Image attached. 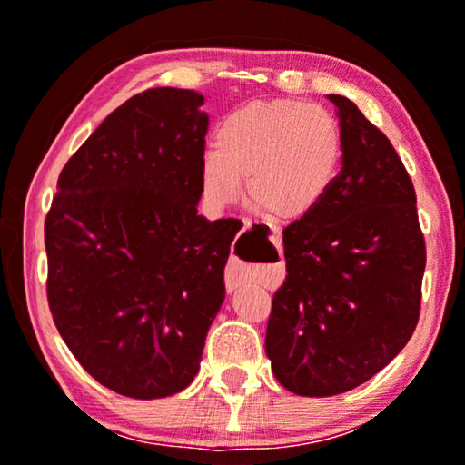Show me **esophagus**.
I'll return each instance as SVG.
<instances>
[{
  "mask_svg": "<svg viewBox=\"0 0 465 465\" xmlns=\"http://www.w3.org/2000/svg\"><path fill=\"white\" fill-rule=\"evenodd\" d=\"M239 285H241V277H239L237 269L228 266V269H226V290L232 292V290H237Z\"/></svg>",
  "mask_w": 465,
  "mask_h": 465,
  "instance_id": "1",
  "label": "esophagus"
}]
</instances>
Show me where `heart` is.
Masks as SVG:
<instances>
[{"instance_id":"b5f03b06","label":"heart","mask_w":465,"mask_h":465,"mask_svg":"<svg viewBox=\"0 0 465 465\" xmlns=\"http://www.w3.org/2000/svg\"><path fill=\"white\" fill-rule=\"evenodd\" d=\"M215 150L203 156L201 186L209 205L247 201L272 222L301 220L332 190L342 163L339 120L320 104L252 101L226 114Z\"/></svg>"}]
</instances>
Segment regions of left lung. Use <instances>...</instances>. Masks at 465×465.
<instances>
[{
    "mask_svg": "<svg viewBox=\"0 0 465 465\" xmlns=\"http://www.w3.org/2000/svg\"><path fill=\"white\" fill-rule=\"evenodd\" d=\"M342 167L315 212L283 231L285 282L266 355L285 390L309 398L366 383L402 351L421 309L425 241L417 196L383 133L341 94Z\"/></svg>",
    "mask_w": 465,
    "mask_h": 465,
    "instance_id": "1",
    "label": "left lung"
}]
</instances>
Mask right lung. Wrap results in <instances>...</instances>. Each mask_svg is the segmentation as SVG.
Listing matches in <instances>:
<instances>
[{"label":"right lung","instance_id":"right-lung-1","mask_svg":"<svg viewBox=\"0 0 465 465\" xmlns=\"http://www.w3.org/2000/svg\"><path fill=\"white\" fill-rule=\"evenodd\" d=\"M203 94L150 88L69 158L44 224L48 307L82 368L137 400L193 383L234 222L199 215Z\"/></svg>","mask_w":465,"mask_h":465}]
</instances>
